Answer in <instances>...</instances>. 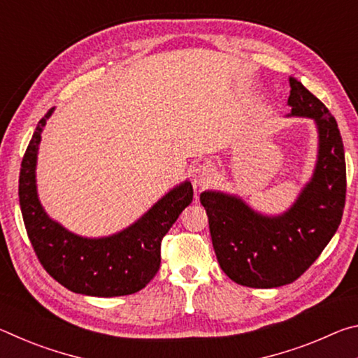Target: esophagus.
Wrapping results in <instances>:
<instances>
[{"label":"esophagus","mask_w":358,"mask_h":358,"mask_svg":"<svg viewBox=\"0 0 358 358\" xmlns=\"http://www.w3.org/2000/svg\"><path fill=\"white\" fill-rule=\"evenodd\" d=\"M216 178V169L213 164L210 162H203V164H199L196 169H194L192 173V183L197 187H203L208 186L210 183H213Z\"/></svg>","instance_id":"1"}]
</instances>
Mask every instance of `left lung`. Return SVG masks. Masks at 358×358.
<instances>
[{
	"mask_svg": "<svg viewBox=\"0 0 358 358\" xmlns=\"http://www.w3.org/2000/svg\"><path fill=\"white\" fill-rule=\"evenodd\" d=\"M289 83L290 115L313 118L319 134L316 169L292 207L266 216L232 194H201L217 262L246 287H280L300 278L335 235L346 203V159L336 120L301 82L290 77Z\"/></svg>",
	"mask_w": 358,
	"mask_h": 358,
	"instance_id": "1",
	"label": "left lung"
}]
</instances>
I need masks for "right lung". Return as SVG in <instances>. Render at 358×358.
Segmentation results:
<instances>
[{
  "label": "right lung",
  "mask_w": 358,
  "mask_h": 358,
  "mask_svg": "<svg viewBox=\"0 0 358 358\" xmlns=\"http://www.w3.org/2000/svg\"><path fill=\"white\" fill-rule=\"evenodd\" d=\"M52 112L53 108L36 126L23 156L19 178L22 216L36 256L53 280L76 294L93 296L136 294L159 270L162 237L192 202V186L185 181L173 187L141 220L110 237H78L48 217L36 189L41 134Z\"/></svg>",
  "instance_id": "1"
}]
</instances>
